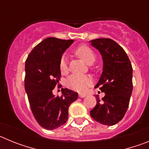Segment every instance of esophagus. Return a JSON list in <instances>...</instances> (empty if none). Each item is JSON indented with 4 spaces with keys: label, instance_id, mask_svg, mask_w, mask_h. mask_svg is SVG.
<instances>
[{
    "label": "esophagus",
    "instance_id": "1",
    "mask_svg": "<svg viewBox=\"0 0 149 149\" xmlns=\"http://www.w3.org/2000/svg\"><path fill=\"white\" fill-rule=\"evenodd\" d=\"M86 94H79V97H80V98H84V97H86Z\"/></svg>",
    "mask_w": 149,
    "mask_h": 149
}]
</instances>
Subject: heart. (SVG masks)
<instances>
[{"label": "heart", "mask_w": 149, "mask_h": 149, "mask_svg": "<svg viewBox=\"0 0 149 149\" xmlns=\"http://www.w3.org/2000/svg\"><path fill=\"white\" fill-rule=\"evenodd\" d=\"M74 53L81 60H84L88 65H92L96 60L95 54L87 45H83L76 48ZM60 70L62 74H66L68 72V64L65 56H63L60 60ZM93 84V78L89 75H78L72 74L69 76L66 80V86L69 89L77 91L79 93L86 92L87 88Z\"/></svg>", "instance_id": "b5f03b06"}]
</instances>
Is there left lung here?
<instances>
[{
    "label": "left lung",
    "mask_w": 149,
    "mask_h": 149,
    "mask_svg": "<svg viewBox=\"0 0 149 149\" xmlns=\"http://www.w3.org/2000/svg\"><path fill=\"white\" fill-rule=\"evenodd\" d=\"M103 59V72L95 88L105 96L96 98L91 117L105 125H113L121 121L128 107L133 89L132 65L125 50L115 41L100 38L89 41Z\"/></svg>",
    "instance_id": "left-lung-1"
}]
</instances>
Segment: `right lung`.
<instances>
[{
	"instance_id": "1",
	"label": "right lung",
	"mask_w": 149,
	"mask_h": 149,
	"mask_svg": "<svg viewBox=\"0 0 149 149\" xmlns=\"http://www.w3.org/2000/svg\"><path fill=\"white\" fill-rule=\"evenodd\" d=\"M72 39L49 37L34 47L25 62L24 88L30 109L39 125L54 130L68 119V107L77 98V93L62 89V95H53L60 80V60Z\"/></svg>"
}]
</instances>
